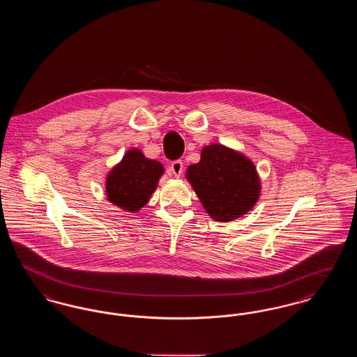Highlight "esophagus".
Instances as JSON below:
<instances>
[{
	"label": "esophagus",
	"instance_id": "1",
	"mask_svg": "<svg viewBox=\"0 0 357 357\" xmlns=\"http://www.w3.org/2000/svg\"><path fill=\"white\" fill-rule=\"evenodd\" d=\"M170 171L175 178H179L182 175V172H183V163L181 160L172 162L170 166Z\"/></svg>",
	"mask_w": 357,
	"mask_h": 357
}]
</instances>
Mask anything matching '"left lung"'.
I'll list each match as a JSON object with an SVG mask.
<instances>
[{"label":"left lung","mask_w":357,"mask_h":357,"mask_svg":"<svg viewBox=\"0 0 357 357\" xmlns=\"http://www.w3.org/2000/svg\"><path fill=\"white\" fill-rule=\"evenodd\" d=\"M186 179L206 213L218 222L248 214L261 195V179L253 160L220 143L202 149L201 160L187 167Z\"/></svg>","instance_id":"1"}]
</instances>
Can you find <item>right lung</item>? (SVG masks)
<instances>
[{
	"mask_svg": "<svg viewBox=\"0 0 357 357\" xmlns=\"http://www.w3.org/2000/svg\"><path fill=\"white\" fill-rule=\"evenodd\" d=\"M165 167L160 162L131 149L105 178L107 199L127 213H137L155 192Z\"/></svg>",
	"mask_w": 357,
	"mask_h": 357,
	"instance_id": "1",
	"label": "right lung"
}]
</instances>
